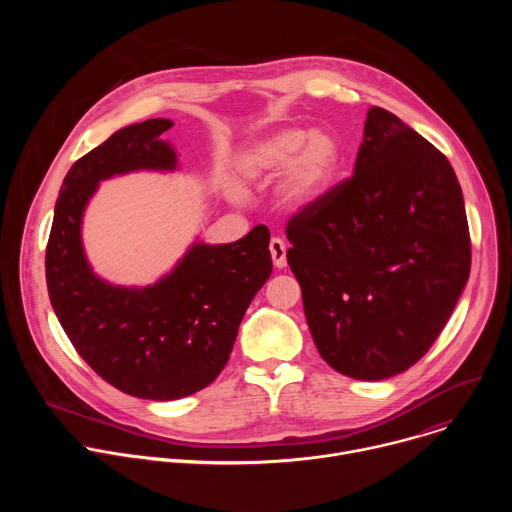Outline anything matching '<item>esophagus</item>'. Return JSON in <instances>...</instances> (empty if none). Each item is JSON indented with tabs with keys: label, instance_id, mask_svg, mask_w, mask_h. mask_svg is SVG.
I'll return each mask as SVG.
<instances>
[{
	"label": "esophagus",
	"instance_id": "esophagus-1",
	"mask_svg": "<svg viewBox=\"0 0 512 512\" xmlns=\"http://www.w3.org/2000/svg\"><path fill=\"white\" fill-rule=\"evenodd\" d=\"M269 251H271V257H273V265L283 269L287 265V257H285V243L277 237H273L269 241Z\"/></svg>",
	"mask_w": 512,
	"mask_h": 512
}]
</instances>
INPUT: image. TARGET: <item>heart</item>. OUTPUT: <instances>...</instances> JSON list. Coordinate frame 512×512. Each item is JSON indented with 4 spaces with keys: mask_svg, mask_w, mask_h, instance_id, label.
Returning <instances> with one entry per match:
<instances>
[{
    "mask_svg": "<svg viewBox=\"0 0 512 512\" xmlns=\"http://www.w3.org/2000/svg\"><path fill=\"white\" fill-rule=\"evenodd\" d=\"M340 164V148L328 133H312L304 127L279 129L243 154L241 168L247 176L271 178L286 168L281 198L287 204L314 202L332 182Z\"/></svg>",
    "mask_w": 512,
    "mask_h": 512,
    "instance_id": "heart-1",
    "label": "heart"
}]
</instances>
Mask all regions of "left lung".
Returning <instances> with one entry per match:
<instances>
[{
	"instance_id": "left-lung-1",
	"label": "left lung",
	"mask_w": 512,
	"mask_h": 512,
	"mask_svg": "<svg viewBox=\"0 0 512 512\" xmlns=\"http://www.w3.org/2000/svg\"><path fill=\"white\" fill-rule=\"evenodd\" d=\"M287 263L320 356L340 375L405 373L450 320L472 243L448 158L371 107L354 174L287 221Z\"/></svg>"
}]
</instances>
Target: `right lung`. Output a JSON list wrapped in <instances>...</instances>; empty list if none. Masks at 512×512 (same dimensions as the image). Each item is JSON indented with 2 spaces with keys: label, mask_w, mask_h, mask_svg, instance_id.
I'll use <instances>...</instances> for the list:
<instances>
[{
  "label": "right lung",
  "mask_w": 512,
  "mask_h": 512,
  "mask_svg": "<svg viewBox=\"0 0 512 512\" xmlns=\"http://www.w3.org/2000/svg\"><path fill=\"white\" fill-rule=\"evenodd\" d=\"M174 123L148 119L115 131L68 170L46 245L54 314L89 367L121 393L174 401L210 385L231 356L239 324L271 275L269 229L229 245H194L160 283L113 287L89 267L81 216L99 180L131 170H172L160 139Z\"/></svg>",
  "instance_id": "add662e5"
}]
</instances>
